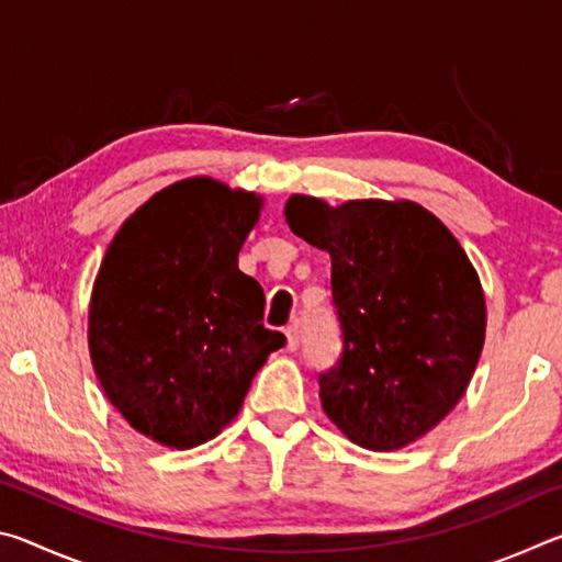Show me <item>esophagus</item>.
Wrapping results in <instances>:
<instances>
[{
  "label": "esophagus",
  "instance_id": "1",
  "mask_svg": "<svg viewBox=\"0 0 562 562\" xmlns=\"http://www.w3.org/2000/svg\"><path fill=\"white\" fill-rule=\"evenodd\" d=\"M284 337H288V351H297V347H300V329H297V325H290L288 329H284Z\"/></svg>",
  "mask_w": 562,
  "mask_h": 562
}]
</instances>
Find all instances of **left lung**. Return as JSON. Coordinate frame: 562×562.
I'll return each instance as SVG.
<instances>
[{"instance_id":"left-lung-1","label":"left lung","mask_w":562,"mask_h":562,"mask_svg":"<svg viewBox=\"0 0 562 562\" xmlns=\"http://www.w3.org/2000/svg\"><path fill=\"white\" fill-rule=\"evenodd\" d=\"M284 221L329 252L341 357L319 374L331 424L369 451L429 434L461 402L486 339L479 272L439 217L414 201L290 195Z\"/></svg>"}]
</instances>
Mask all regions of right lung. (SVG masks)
<instances>
[{"mask_svg":"<svg viewBox=\"0 0 562 562\" xmlns=\"http://www.w3.org/2000/svg\"><path fill=\"white\" fill-rule=\"evenodd\" d=\"M262 195L195 176L158 190L113 237L91 290L89 351L103 394L168 449L215 439L282 331L237 270Z\"/></svg>","mask_w":562,"mask_h":562,"instance_id":"obj_1","label":"right lung"}]
</instances>
